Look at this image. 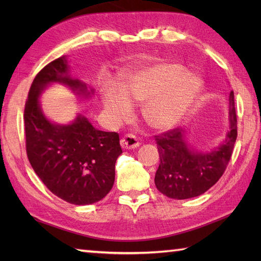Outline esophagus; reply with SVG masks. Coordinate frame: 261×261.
<instances>
[{
	"label": "esophagus",
	"instance_id": "obj_1",
	"mask_svg": "<svg viewBox=\"0 0 261 261\" xmlns=\"http://www.w3.org/2000/svg\"><path fill=\"white\" fill-rule=\"evenodd\" d=\"M120 145L123 149H135L140 146V142L134 135H125L121 139Z\"/></svg>",
	"mask_w": 261,
	"mask_h": 261
}]
</instances>
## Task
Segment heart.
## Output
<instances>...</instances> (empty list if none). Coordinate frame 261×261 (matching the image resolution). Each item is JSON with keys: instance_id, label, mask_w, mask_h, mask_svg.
Returning a JSON list of instances; mask_svg holds the SVG:
<instances>
[{"instance_id": "1", "label": "heart", "mask_w": 261, "mask_h": 261, "mask_svg": "<svg viewBox=\"0 0 261 261\" xmlns=\"http://www.w3.org/2000/svg\"><path fill=\"white\" fill-rule=\"evenodd\" d=\"M202 91V82L178 64H160L130 77L119 90L104 94V108L114 121L132 113L131 103H146L143 116L154 129H168L187 114Z\"/></svg>"}]
</instances>
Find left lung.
<instances>
[{
  "instance_id": "left-lung-1",
  "label": "left lung",
  "mask_w": 261,
  "mask_h": 261,
  "mask_svg": "<svg viewBox=\"0 0 261 261\" xmlns=\"http://www.w3.org/2000/svg\"><path fill=\"white\" fill-rule=\"evenodd\" d=\"M230 130L225 141L211 152H195L187 146L185 131L175 127L154 136L159 167L154 176L157 190L169 198L186 199L206 192L226 169L237 140L234 93L230 92Z\"/></svg>"
}]
</instances>
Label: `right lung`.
Listing matches in <instances>:
<instances>
[{
	"mask_svg": "<svg viewBox=\"0 0 261 261\" xmlns=\"http://www.w3.org/2000/svg\"><path fill=\"white\" fill-rule=\"evenodd\" d=\"M51 83L90 95L84 83L70 79L65 56L39 71L24 108L28 159L39 178L59 198L75 205L101 201L114 184L115 162L122 153L119 135L95 129L81 114L67 125L48 121L38 98Z\"/></svg>",
	"mask_w": 261,
	"mask_h": 261,
	"instance_id": "obj_1",
	"label": "right lung"
}]
</instances>
